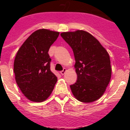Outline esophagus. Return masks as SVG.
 <instances>
[{"label":"esophagus","mask_w":130,"mask_h":130,"mask_svg":"<svg viewBox=\"0 0 130 130\" xmlns=\"http://www.w3.org/2000/svg\"><path fill=\"white\" fill-rule=\"evenodd\" d=\"M66 71H67V70H66V69L64 68V69H63V70L60 72V73H61L62 75H64V74H65V73L66 72Z\"/></svg>","instance_id":"obj_1"}]
</instances>
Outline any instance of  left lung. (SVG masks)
Instances as JSON below:
<instances>
[{"instance_id":"obj_1","label":"left lung","mask_w":130,"mask_h":130,"mask_svg":"<svg viewBox=\"0 0 130 130\" xmlns=\"http://www.w3.org/2000/svg\"><path fill=\"white\" fill-rule=\"evenodd\" d=\"M60 36L71 47L75 57L77 80L70 85L73 96L84 103L97 100L111 79L109 55L99 41L86 31L66 32Z\"/></svg>"}]
</instances>
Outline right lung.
Wrapping results in <instances>:
<instances>
[{"mask_svg": "<svg viewBox=\"0 0 130 130\" xmlns=\"http://www.w3.org/2000/svg\"><path fill=\"white\" fill-rule=\"evenodd\" d=\"M59 32L47 29L35 31L18 50L13 64L15 81L29 100L42 102L50 96L57 77L50 70L48 51Z\"/></svg>", "mask_w": 130, "mask_h": 130, "instance_id": "add662e5", "label": "right lung"}]
</instances>
